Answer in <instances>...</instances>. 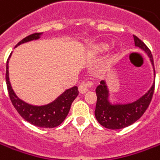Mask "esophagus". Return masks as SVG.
Here are the masks:
<instances>
[{
	"label": "esophagus",
	"mask_w": 160,
	"mask_h": 160,
	"mask_svg": "<svg viewBox=\"0 0 160 160\" xmlns=\"http://www.w3.org/2000/svg\"><path fill=\"white\" fill-rule=\"evenodd\" d=\"M92 86H93V83L90 82V81H88V82L87 81H83V82H81L80 86H79V92H80V94H85L88 90L89 88H92Z\"/></svg>",
	"instance_id": "1"
}]
</instances>
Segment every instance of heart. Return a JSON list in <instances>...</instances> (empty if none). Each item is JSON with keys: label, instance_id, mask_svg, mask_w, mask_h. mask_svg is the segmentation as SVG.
<instances>
[{"label": "heart", "instance_id": "1", "mask_svg": "<svg viewBox=\"0 0 160 160\" xmlns=\"http://www.w3.org/2000/svg\"><path fill=\"white\" fill-rule=\"evenodd\" d=\"M109 48V45L107 43H96L93 44L90 47V52L93 54H101V53H104L107 52Z\"/></svg>", "mask_w": 160, "mask_h": 160}]
</instances>
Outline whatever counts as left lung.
<instances>
[{
  "instance_id": "left-lung-1",
  "label": "left lung",
  "mask_w": 160,
  "mask_h": 160,
  "mask_svg": "<svg viewBox=\"0 0 160 160\" xmlns=\"http://www.w3.org/2000/svg\"><path fill=\"white\" fill-rule=\"evenodd\" d=\"M133 38L135 45L147 53L154 70L153 58L151 51L145 45V43L141 41L138 37L133 36ZM154 87L155 82L153 83L148 92L136 102L127 104H112L108 101L109 93L106 81L102 80L101 84L95 89L97 102L94 115L99 123L110 130H119L131 125L143 116V114L149 107L154 93Z\"/></svg>"
}]
</instances>
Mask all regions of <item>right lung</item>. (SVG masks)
<instances>
[{
  "instance_id": "1",
  "label": "right lung",
  "mask_w": 160,
  "mask_h": 160,
  "mask_svg": "<svg viewBox=\"0 0 160 160\" xmlns=\"http://www.w3.org/2000/svg\"><path fill=\"white\" fill-rule=\"evenodd\" d=\"M42 33H34L26 37L16 45L26 43L32 40H37L40 38ZM11 54L9 55V57ZM8 57V58H9ZM6 83L8 92L13 106L15 107L21 117L25 121L40 128H54L57 127L66 119L68 115L72 102L79 94L78 88L72 87L66 90L61 95H59L54 102L43 106H33L22 101L15 94L12 89L8 78V58L6 66Z\"/></svg>"
}]
</instances>
